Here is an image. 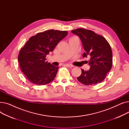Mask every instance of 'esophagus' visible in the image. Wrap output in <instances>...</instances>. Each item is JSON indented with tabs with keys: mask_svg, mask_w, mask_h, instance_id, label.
<instances>
[{
	"mask_svg": "<svg viewBox=\"0 0 129 129\" xmlns=\"http://www.w3.org/2000/svg\"><path fill=\"white\" fill-rule=\"evenodd\" d=\"M65 65H66L67 67H69V68H72V67H73V66L72 65H71V64H66Z\"/></svg>",
	"mask_w": 129,
	"mask_h": 129,
	"instance_id": "1",
	"label": "esophagus"
}]
</instances>
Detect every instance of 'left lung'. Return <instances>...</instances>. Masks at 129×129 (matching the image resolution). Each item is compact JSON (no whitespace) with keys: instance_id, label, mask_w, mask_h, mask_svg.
I'll use <instances>...</instances> for the list:
<instances>
[{"instance_id":"1","label":"left lung","mask_w":129,"mask_h":129,"mask_svg":"<svg viewBox=\"0 0 129 129\" xmlns=\"http://www.w3.org/2000/svg\"><path fill=\"white\" fill-rule=\"evenodd\" d=\"M82 41L85 52L83 57L90 56L88 61L90 68L88 71L82 70V74L77 77L79 82L85 85L101 83L105 79L112 66V53L107 40L94 32L83 28L72 31Z\"/></svg>"}]
</instances>
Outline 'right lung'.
Returning <instances> with one entry per match:
<instances>
[{
	"label": "right lung",
	"instance_id": "1",
	"mask_svg": "<svg viewBox=\"0 0 129 129\" xmlns=\"http://www.w3.org/2000/svg\"><path fill=\"white\" fill-rule=\"evenodd\" d=\"M67 34L66 31L50 30L29 38L18 57L20 69L29 82L44 85L55 78L59 67L46 62L45 57Z\"/></svg>",
	"mask_w": 129,
	"mask_h": 129
}]
</instances>
